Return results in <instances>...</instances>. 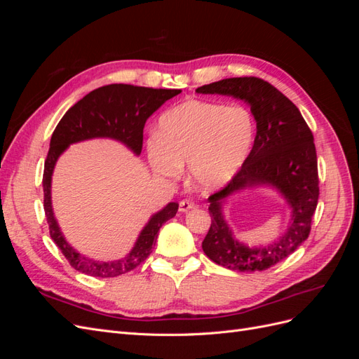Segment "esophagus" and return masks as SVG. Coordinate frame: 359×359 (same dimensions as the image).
<instances>
[{"label": "esophagus", "mask_w": 359, "mask_h": 359, "mask_svg": "<svg viewBox=\"0 0 359 359\" xmlns=\"http://www.w3.org/2000/svg\"><path fill=\"white\" fill-rule=\"evenodd\" d=\"M194 206H196V203H194L193 201H190V199H184V201H181V202H180V211H181V212H187V211L193 210Z\"/></svg>", "instance_id": "obj_1"}]
</instances>
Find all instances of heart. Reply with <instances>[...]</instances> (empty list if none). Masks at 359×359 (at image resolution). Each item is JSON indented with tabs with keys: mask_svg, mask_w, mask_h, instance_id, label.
I'll return each instance as SVG.
<instances>
[{
	"mask_svg": "<svg viewBox=\"0 0 359 359\" xmlns=\"http://www.w3.org/2000/svg\"><path fill=\"white\" fill-rule=\"evenodd\" d=\"M256 135L255 118L243 104L186 100L158 119L157 137L147 144L149 165L158 175L175 180L189 163L190 180L212 191L241 169Z\"/></svg>",
	"mask_w": 359,
	"mask_h": 359,
	"instance_id": "b5f03b06",
	"label": "heart"
}]
</instances>
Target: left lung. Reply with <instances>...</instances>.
<instances>
[{
	"label": "left lung",
	"mask_w": 359,
	"mask_h": 359,
	"mask_svg": "<svg viewBox=\"0 0 359 359\" xmlns=\"http://www.w3.org/2000/svg\"><path fill=\"white\" fill-rule=\"evenodd\" d=\"M201 94H223L250 104L256 119L252 151L236 175L210 196L211 226L202 243L212 262L240 273H256L277 265L307 240L319 199L318 157L313 133L298 107L269 82L244 76L199 86ZM266 183L287 198L292 219L285 236L273 245L248 248L231 236L221 203L244 187Z\"/></svg>",
	"instance_id": "obj_1"
}]
</instances>
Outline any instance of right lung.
<instances>
[{"mask_svg":"<svg viewBox=\"0 0 359 359\" xmlns=\"http://www.w3.org/2000/svg\"><path fill=\"white\" fill-rule=\"evenodd\" d=\"M180 90L147 88L127 83L104 85L86 94L73 104L61 118L50 137V147L43 170V206L49 224L50 238L58 245L67 262L79 273L91 277H116L139 266L153 252L161 224L175 217L178 203L166 205L160 212L151 217L140 232L137 241L124 259L114 262H100L79 255L62 236L53 217L50 203V180L58 157L70 144L93 137H111L126 144L135 154H140L144 144V127L147 119Z\"/></svg>","mask_w":359,"mask_h":359,"instance_id":"obj_1","label":"right lung"}]
</instances>
